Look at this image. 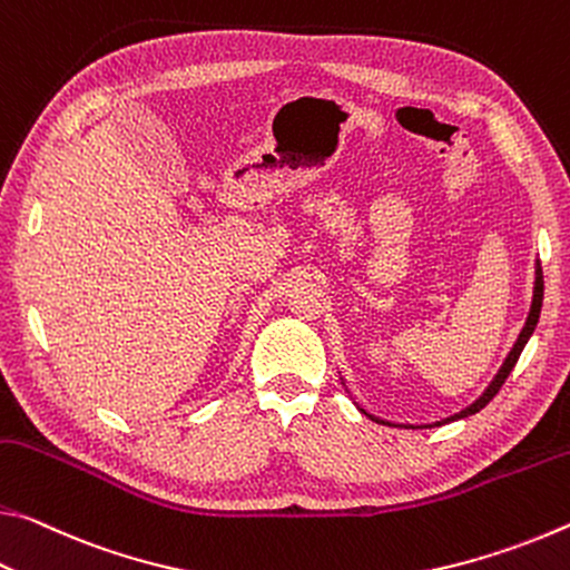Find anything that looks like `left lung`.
Segmentation results:
<instances>
[{
  "label": "left lung",
  "mask_w": 570,
  "mask_h": 570,
  "mask_svg": "<svg viewBox=\"0 0 570 570\" xmlns=\"http://www.w3.org/2000/svg\"><path fill=\"white\" fill-rule=\"evenodd\" d=\"M540 307H543V269H540V263H535V285H533V303H530V313H528V321H525V325H522V331H520V335H518V341H515V346L510 348V353H508V358L502 361V366H500V371L495 373V379L490 381V386L482 391V396L478 399V401H472V404L468 406V409H462L460 414H454V416H450V419H442V422H436V426H442V424H446V422H456V419H464V416H470V414H478L480 409H484L492 401V396L498 394L500 391V386L505 384V379L510 376V371L515 368V363H518V358H520V353H522V348H525V343H528V338L530 335H533V331H535V325H538V318H540ZM363 412V409H361ZM366 416H371L368 412H363ZM371 419H376V416H371ZM376 422H381V424H389V422H384V419H376ZM391 426V424H389ZM434 426V424H432Z\"/></svg>",
  "instance_id": "1"
}]
</instances>
